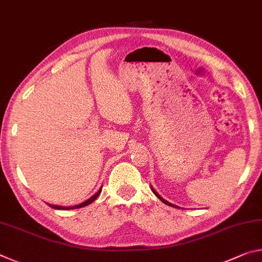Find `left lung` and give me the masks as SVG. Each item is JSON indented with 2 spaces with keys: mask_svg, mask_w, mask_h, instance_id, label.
<instances>
[{
  "mask_svg": "<svg viewBox=\"0 0 262 262\" xmlns=\"http://www.w3.org/2000/svg\"><path fill=\"white\" fill-rule=\"evenodd\" d=\"M151 189H152V192L155 193V195H156V196L159 199V200H161L163 203H165V205H167V206H171V207H174V208H179V207H177V206H174V205H172V203H170V202H167L166 200H164V199L161 196V195H159L156 190H155L152 187H151Z\"/></svg>",
  "mask_w": 262,
  "mask_h": 262,
  "instance_id": "8db88e82",
  "label": "left lung"
}]
</instances>
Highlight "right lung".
Listing matches in <instances>:
<instances>
[{"mask_svg":"<svg viewBox=\"0 0 262 262\" xmlns=\"http://www.w3.org/2000/svg\"><path fill=\"white\" fill-rule=\"evenodd\" d=\"M100 192H101V187H100V189L98 190V192H97L95 195H92V196L90 198V199H88L86 201H84V202H82V203H79V205H77V206H73V207H62V206H55V205H50V203H48V206L50 207H52L53 209H59V210H68V209H76V208H82V207H85V206H88V205H90V203H92L94 202L97 198L99 196V194H100Z\"/></svg>","mask_w":262,"mask_h":262,"instance_id":"obj_1","label":"right lung"}]
</instances>
